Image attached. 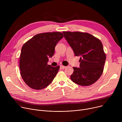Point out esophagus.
Here are the masks:
<instances>
[{"mask_svg": "<svg viewBox=\"0 0 122 122\" xmlns=\"http://www.w3.org/2000/svg\"><path fill=\"white\" fill-rule=\"evenodd\" d=\"M60 68H61V69H65L66 68V67L64 66H63V65H60Z\"/></svg>", "mask_w": 122, "mask_h": 122, "instance_id": "obj_1", "label": "esophagus"}]
</instances>
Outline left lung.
Wrapping results in <instances>:
<instances>
[{"mask_svg":"<svg viewBox=\"0 0 122 122\" xmlns=\"http://www.w3.org/2000/svg\"><path fill=\"white\" fill-rule=\"evenodd\" d=\"M63 34L75 55L80 56V67H73L71 80L82 86L94 84L103 73L106 60L102 42L86 33L63 31Z\"/></svg>","mask_w":122,"mask_h":122,"instance_id":"left-lung-1","label":"left lung"}]
</instances>
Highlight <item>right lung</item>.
Returning <instances> with one entry per match:
<instances>
[{"label":"right lung","mask_w":122,"mask_h":122,"mask_svg":"<svg viewBox=\"0 0 122 122\" xmlns=\"http://www.w3.org/2000/svg\"><path fill=\"white\" fill-rule=\"evenodd\" d=\"M63 35L60 32L35 35L22 46L19 65L21 75L30 88L39 90L47 87L52 81L60 68L59 66L47 64L55 47Z\"/></svg>","instance_id":"1"}]
</instances>
